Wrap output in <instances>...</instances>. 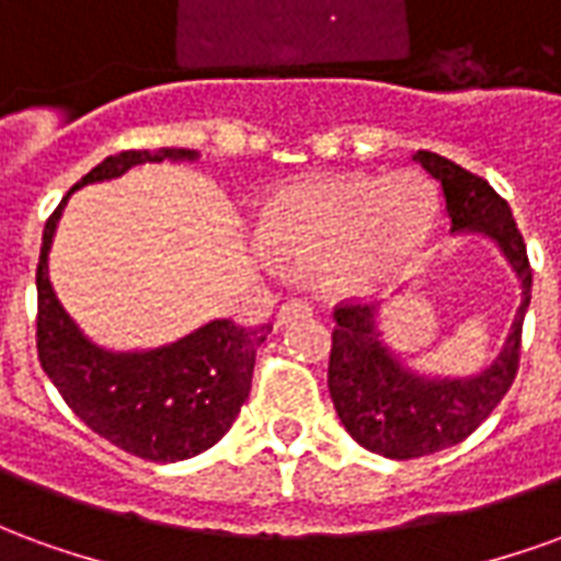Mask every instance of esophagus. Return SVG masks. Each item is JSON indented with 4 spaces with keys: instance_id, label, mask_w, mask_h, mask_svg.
Returning <instances> with one entry per match:
<instances>
[{
    "instance_id": "esophagus-1",
    "label": "esophagus",
    "mask_w": 561,
    "mask_h": 561,
    "mask_svg": "<svg viewBox=\"0 0 561 561\" xmlns=\"http://www.w3.org/2000/svg\"><path fill=\"white\" fill-rule=\"evenodd\" d=\"M312 316V309L304 304V300H291V304H285L276 312V328H285V324H291L294 318H309Z\"/></svg>"
}]
</instances>
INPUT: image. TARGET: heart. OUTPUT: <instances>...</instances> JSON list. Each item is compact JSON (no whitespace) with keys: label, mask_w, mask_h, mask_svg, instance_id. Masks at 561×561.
Segmentation results:
<instances>
[{"label":"heart","mask_w":561,"mask_h":561,"mask_svg":"<svg viewBox=\"0 0 561 561\" xmlns=\"http://www.w3.org/2000/svg\"><path fill=\"white\" fill-rule=\"evenodd\" d=\"M438 197L421 173L309 176L279 188L257 213V240L279 264L312 270L336 300L388 291L423 255Z\"/></svg>","instance_id":"1"}]
</instances>
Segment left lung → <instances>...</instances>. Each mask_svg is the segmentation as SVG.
Wrapping results in <instances>:
<instances>
[{
	"mask_svg": "<svg viewBox=\"0 0 561 561\" xmlns=\"http://www.w3.org/2000/svg\"><path fill=\"white\" fill-rule=\"evenodd\" d=\"M442 185L450 233H478L505 255L519 279V306L502 348L478 373L447 376L412 364L388 342L385 306H340L333 312L328 388L354 442L388 459H414L459 445L505 397L519 364V333L531 300V270L523 233L493 185L438 152L412 156ZM397 294H402V288ZM393 294V297H397Z\"/></svg>",
	"mask_w": 561,
	"mask_h": 561,
	"instance_id": "left-lung-1",
	"label": "left lung"
}]
</instances>
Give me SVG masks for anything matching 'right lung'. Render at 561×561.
<instances>
[{"mask_svg": "<svg viewBox=\"0 0 561 561\" xmlns=\"http://www.w3.org/2000/svg\"><path fill=\"white\" fill-rule=\"evenodd\" d=\"M197 161V149H128L95 164L71 192L107 183L147 161ZM68 192V195H71ZM62 204L44 225L38 257V360L68 409L107 438L149 462H176L207 450L231 430L252 388L255 352L270 328H237L213 318L159 348L114 352L92 342L59 304L50 282V245Z\"/></svg>", "mask_w": 561, "mask_h": 561, "instance_id": "obj_1", "label": "right lung"}]
</instances>
